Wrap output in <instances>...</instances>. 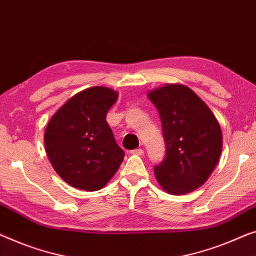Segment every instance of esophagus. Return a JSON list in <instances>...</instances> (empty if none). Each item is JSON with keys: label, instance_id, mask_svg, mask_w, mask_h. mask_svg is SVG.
<instances>
[{"label": "esophagus", "instance_id": "34e87169", "mask_svg": "<svg viewBox=\"0 0 256 256\" xmlns=\"http://www.w3.org/2000/svg\"><path fill=\"white\" fill-rule=\"evenodd\" d=\"M133 155H144V150H141V148H138V150H133L132 152Z\"/></svg>", "mask_w": 256, "mask_h": 256}]
</instances>
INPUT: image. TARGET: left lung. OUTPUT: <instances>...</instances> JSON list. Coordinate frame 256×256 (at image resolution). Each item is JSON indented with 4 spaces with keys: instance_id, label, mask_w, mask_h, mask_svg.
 I'll return each instance as SVG.
<instances>
[{
    "instance_id": "left-lung-1",
    "label": "left lung",
    "mask_w": 256,
    "mask_h": 256,
    "mask_svg": "<svg viewBox=\"0 0 256 256\" xmlns=\"http://www.w3.org/2000/svg\"><path fill=\"white\" fill-rule=\"evenodd\" d=\"M158 110L166 144V158L154 168L166 192L186 194L204 185L222 152V130L212 110L180 84H166L148 92Z\"/></svg>"
}]
</instances>
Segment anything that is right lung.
Instances as JSON below:
<instances>
[{"label":"right lung","instance_id":"obj_1","mask_svg":"<svg viewBox=\"0 0 256 256\" xmlns=\"http://www.w3.org/2000/svg\"><path fill=\"white\" fill-rule=\"evenodd\" d=\"M117 98V92L108 87H90L68 98L48 122L46 152L72 188L101 190L120 169L125 154L106 120Z\"/></svg>","mask_w":256,"mask_h":256}]
</instances>
